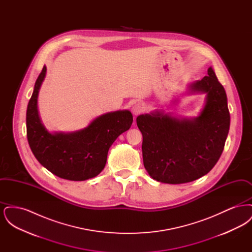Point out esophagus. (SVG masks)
<instances>
[{
	"instance_id": "obj_1",
	"label": "esophagus",
	"mask_w": 252,
	"mask_h": 252,
	"mask_svg": "<svg viewBox=\"0 0 252 252\" xmlns=\"http://www.w3.org/2000/svg\"><path fill=\"white\" fill-rule=\"evenodd\" d=\"M144 111V107L141 104H135L132 107V113L134 114V116H138L139 114H141Z\"/></svg>"
}]
</instances>
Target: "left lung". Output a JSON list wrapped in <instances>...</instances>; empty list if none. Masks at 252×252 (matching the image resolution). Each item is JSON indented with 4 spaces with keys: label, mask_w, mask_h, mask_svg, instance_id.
I'll use <instances>...</instances> for the list:
<instances>
[{
    "label": "left lung",
    "mask_w": 252,
    "mask_h": 252,
    "mask_svg": "<svg viewBox=\"0 0 252 252\" xmlns=\"http://www.w3.org/2000/svg\"><path fill=\"white\" fill-rule=\"evenodd\" d=\"M207 94L200 115L192 120L167 114L140 115L144 168L154 180L180 184L208 174L221 156L229 129V111L224 87L210 67L208 75L191 85Z\"/></svg>",
    "instance_id": "1"
}]
</instances>
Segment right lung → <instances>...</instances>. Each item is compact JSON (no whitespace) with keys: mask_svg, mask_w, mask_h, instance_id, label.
Returning a JSON list of instances; mask_svg holds the SVG:
<instances>
[{"mask_svg":"<svg viewBox=\"0 0 252 252\" xmlns=\"http://www.w3.org/2000/svg\"><path fill=\"white\" fill-rule=\"evenodd\" d=\"M45 73L43 66L27 106L29 146L39 163L61 179L81 181L94 178L105 167L111 144L131 126V112H109L80 131L51 134L42 126L37 112V94Z\"/></svg>","mask_w":252,"mask_h":252,"instance_id":"right-lung-1","label":"right lung"}]
</instances>
